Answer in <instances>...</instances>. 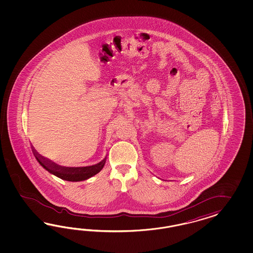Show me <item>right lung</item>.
Wrapping results in <instances>:
<instances>
[{
  "instance_id": "obj_1",
  "label": "right lung",
  "mask_w": 253,
  "mask_h": 253,
  "mask_svg": "<svg viewBox=\"0 0 253 253\" xmlns=\"http://www.w3.org/2000/svg\"><path fill=\"white\" fill-rule=\"evenodd\" d=\"M35 155L39 163L46 170H48L50 173L60 178L62 180L69 181V182H81L94 176L102 169L104 168L107 161V158H105L103 161H100L99 163L93 166L84 167V168H69V167H62L55 164L54 162L45 160L43 157L40 156L37 153Z\"/></svg>"
}]
</instances>
